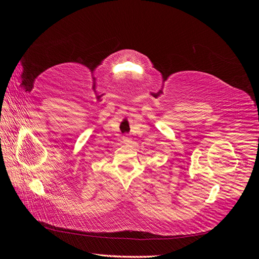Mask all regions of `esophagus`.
Segmentation results:
<instances>
[{
  "mask_svg": "<svg viewBox=\"0 0 259 259\" xmlns=\"http://www.w3.org/2000/svg\"><path fill=\"white\" fill-rule=\"evenodd\" d=\"M122 139H123V142H124V143H130V138H128V137H126V136H123V137H122Z\"/></svg>",
  "mask_w": 259,
  "mask_h": 259,
  "instance_id": "34e87169",
  "label": "esophagus"
}]
</instances>
